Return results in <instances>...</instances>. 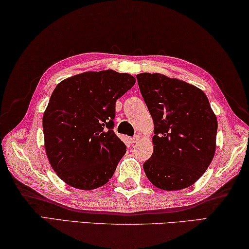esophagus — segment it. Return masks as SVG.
I'll list each match as a JSON object with an SVG mask.
<instances>
[{"instance_id": "1", "label": "esophagus", "mask_w": 249, "mask_h": 249, "mask_svg": "<svg viewBox=\"0 0 249 249\" xmlns=\"http://www.w3.org/2000/svg\"><path fill=\"white\" fill-rule=\"evenodd\" d=\"M139 140H140L139 134H137V136H134L133 138H130V142H131V143H136V142H138Z\"/></svg>"}]
</instances>
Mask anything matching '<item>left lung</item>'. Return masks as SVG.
Here are the masks:
<instances>
[{
  "label": "left lung",
  "instance_id": "8db88e82",
  "mask_svg": "<svg viewBox=\"0 0 249 249\" xmlns=\"http://www.w3.org/2000/svg\"><path fill=\"white\" fill-rule=\"evenodd\" d=\"M152 117L153 153L144 162L146 178L158 189L178 191L204 174L216 150L217 119L201 89L154 72L137 75Z\"/></svg>",
  "mask_w": 249,
  "mask_h": 249
}]
</instances>
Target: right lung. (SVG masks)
<instances>
[{
    "label": "right lung",
    "mask_w": 249,
    "mask_h": 249,
    "mask_svg": "<svg viewBox=\"0 0 249 249\" xmlns=\"http://www.w3.org/2000/svg\"><path fill=\"white\" fill-rule=\"evenodd\" d=\"M136 78L112 69L86 71L57 85L43 115L45 151L67 185L95 190L115 173L127 148L113 132L116 101Z\"/></svg>",
    "instance_id": "1"
}]
</instances>
